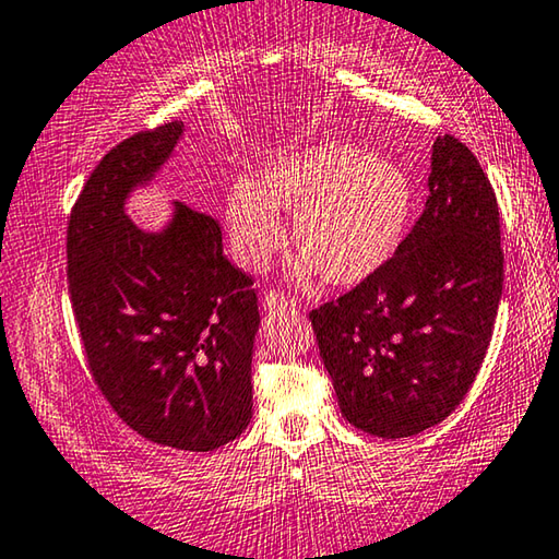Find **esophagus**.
Here are the masks:
<instances>
[{
  "mask_svg": "<svg viewBox=\"0 0 559 559\" xmlns=\"http://www.w3.org/2000/svg\"><path fill=\"white\" fill-rule=\"evenodd\" d=\"M262 307L264 309H292V307H297V302L292 297H287L285 292H277V289H270V292H264V297H262Z\"/></svg>",
  "mask_w": 559,
  "mask_h": 559,
  "instance_id": "esophagus-1",
  "label": "esophagus"
}]
</instances>
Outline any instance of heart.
Instances as JSON below:
<instances>
[{
    "label": "heart",
    "mask_w": 559,
    "mask_h": 559,
    "mask_svg": "<svg viewBox=\"0 0 559 559\" xmlns=\"http://www.w3.org/2000/svg\"><path fill=\"white\" fill-rule=\"evenodd\" d=\"M415 212L407 169L349 142H320L272 157L257 185L237 179L225 197V227L237 262L264 272L287 245L280 214L295 217L292 242L302 252L292 277L309 285L357 287L388 267Z\"/></svg>",
    "instance_id": "b5f03b06"
}]
</instances>
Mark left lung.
Returning <instances> with one entry per match:
<instances>
[{
    "mask_svg": "<svg viewBox=\"0 0 559 559\" xmlns=\"http://www.w3.org/2000/svg\"><path fill=\"white\" fill-rule=\"evenodd\" d=\"M427 187L388 267L309 312L342 415L382 440L425 432L465 400L502 297L500 212L475 154L437 136Z\"/></svg>",
    "mask_w": 559,
    "mask_h": 559,
    "instance_id": "obj_1",
    "label": "left lung"
}]
</instances>
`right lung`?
<instances>
[{"label": "right lung", "mask_w": 559, "mask_h": 559, "mask_svg": "<svg viewBox=\"0 0 559 559\" xmlns=\"http://www.w3.org/2000/svg\"><path fill=\"white\" fill-rule=\"evenodd\" d=\"M182 122L111 147L76 197L67 280L97 390L150 442L212 452L252 419V277L222 254L219 222L175 202L162 231L140 229L124 202L175 152Z\"/></svg>", "instance_id": "add662e5"}]
</instances>
